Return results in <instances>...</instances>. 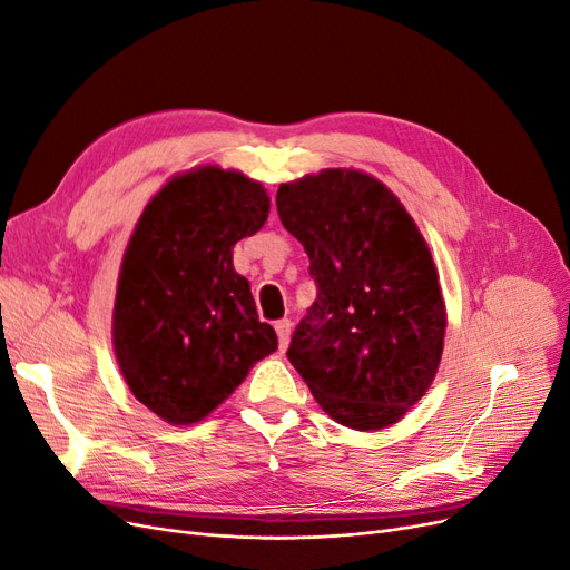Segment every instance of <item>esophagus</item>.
<instances>
[{
	"instance_id": "obj_1",
	"label": "esophagus",
	"mask_w": 570,
	"mask_h": 570,
	"mask_svg": "<svg viewBox=\"0 0 570 570\" xmlns=\"http://www.w3.org/2000/svg\"><path fill=\"white\" fill-rule=\"evenodd\" d=\"M291 328H293V324H291L288 318H282V321H277V324H275V331H277V337H279V350H282V352L288 346Z\"/></svg>"
}]
</instances>
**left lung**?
Returning <instances> with one entry per match:
<instances>
[{
	"label": "left lung",
	"mask_w": 570,
	"mask_h": 570,
	"mask_svg": "<svg viewBox=\"0 0 570 570\" xmlns=\"http://www.w3.org/2000/svg\"><path fill=\"white\" fill-rule=\"evenodd\" d=\"M277 212L316 284L288 361L337 424H395L431 386L448 328L422 233L399 197L356 169L282 184Z\"/></svg>",
	"instance_id": "obj_1"
}]
</instances>
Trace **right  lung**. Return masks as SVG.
Segmentation results:
<instances>
[{"label": "right lung", "instance_id": "1", "mask_svg": "<svg viewBox=\"0 0 570 570\" xmlns=\"http://www.w3.org/2000/svg\"><path fill=\"white\" fill-rule=\"evenodd\" d=\"M269 197L239 171L200 167L146 205L122 256L114 350L135 399L169 424H195L277 350L233 246L265 224Z\"/></svg>", "mask_w": 570, "mask_h": 570}]
</instances>
